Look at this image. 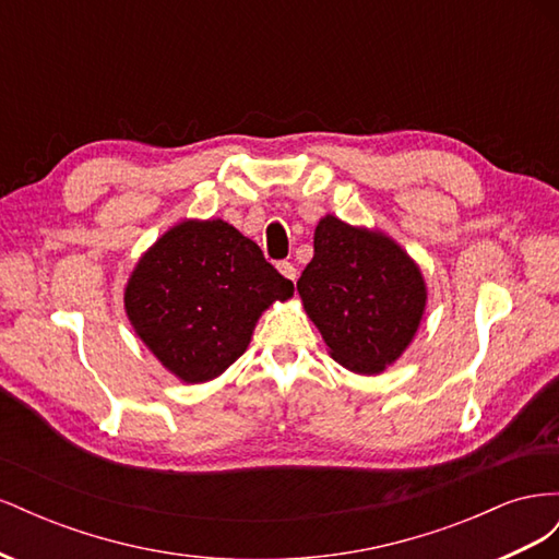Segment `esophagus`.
<instances>
[{"mask_svg":"<svg viewBox=\"0 0 559 559\" xmlns=\"http://www.w3.org/2000/svg\"><path fill=\"white\" fill-rule=\"evenodd\" d=\"M277 270H280V273H282L286 280L296 282V277H298V270H296V265H294L292 261H280V263H277Z\"/></svg>","mask_w":559,"mask_h":559,"instance_id":"esophagus-1","label":"esophagus"}]
</instances>
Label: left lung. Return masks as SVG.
I'll return each mask as SVG.
<instances>
[{
    "label": "left lung",
    "instance_id": "left-lung-1",
    "mask_svg": "<svg viewBox=\"0 0 559 559\" xmlns=\"http://www.w3.org/2000/svg\"><path fill=\"white\" fill-rule=\"evenodd\" d=\"M296 286L331 357L366 376L401 357L427 300L417 265L399 245L335 216L319 222L314 257Z\"/></svg>",
    "mask_w": 559,
    "mask_h": 559
}]
</instances>
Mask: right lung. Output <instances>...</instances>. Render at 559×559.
<instances>
[{"instance_id":"add662e5","label":"right lung","mask_w":559,"mask_h":559,"mask_svg":"<svg viewBox=\"0 0 559 559\" xmlns=\"http://www.w3.org/2000/svg\"><path fill=\"white\" fill-rule=\"evenodd\" d=\"M294 294L257 242L216 222H183L148 249L126 289L134 331L183 382L242 357L261 312Z\"/></svg>"}]
</instances>
